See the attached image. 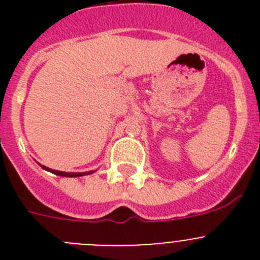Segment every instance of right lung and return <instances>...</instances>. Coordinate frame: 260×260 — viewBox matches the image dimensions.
<instances>
[{
  "mask_svg": "<svg viewBox=\"0 0 260 260\" xmlns=\"http://www.w3.org/2000/svg\"><path fill=\"white\" fill-rule=\"evenodd\" d=\"M41 168H43V169H45V171H49V172H52V173L57 174V176H63V177H80V176H86V174L92 173V172H88V173H66V172L53 171V169H49V168L44 167V165H41Z\"/></svg>",
  "mask_w": 260,
  "mask_h": 260,
  "instance_id": "obj_1",
  "label": "right lung"
}]
</instances>
